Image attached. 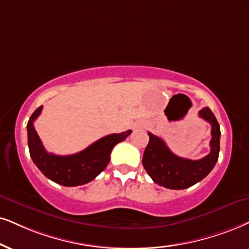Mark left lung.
Returning <instances> with one entry per match:
<instances>
[{"instance_id":"1","label":"left lung","mask_w":249,"mask_h":249,"mask_svg":"<svg viewBox=\"0 0 249 249\" xmlns=\"http://www.w3.org/2000/svg\"><path fill=\"white\" fill-rule=\"evenodd\" d=\"M199 116L212 125L210 153L196 161L175 155L161 138L150 132L149 142L144 149L142 164L154 182L170 190H184L202 180L215 166L219 154L221 130L217 119L208 107L199 111Z\"/></svg>"}]
</instances>
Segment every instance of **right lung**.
<instances>
[{
	"label": "right lung",
	"instance_id": "obj_1",
	"mask_svg": "<svg viewBox=\"0 0 249 249\" xmlns=\"http://www.w3.org/2000/svg\"><path fill=\"white\" fill-rule=\"evenodd\" d=\"M42 111V106L33 112L27 123L28 149L34 164L50 180L63 186H79L95 179L110 161L112 148L132 133L131 130L109 134L73 155L59 156L48 153L41 142L33 123Z\"/></svg>",
	"mask_w": 249,
	"mask_h": 249
}]
</instances>
